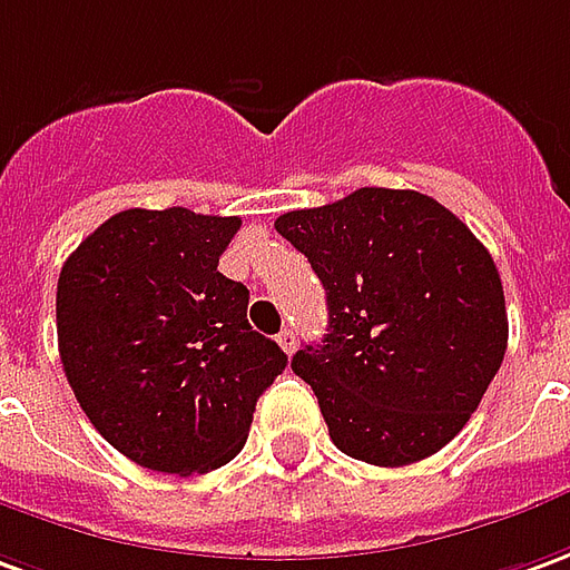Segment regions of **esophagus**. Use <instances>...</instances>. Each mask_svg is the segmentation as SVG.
I'll list each match as a JSON object with an SVG mask.
<instances>
[{
    "mask_svg": "<svg viewBox=\"0 0 570 570\" xmlns=\"http://www.w3.org/2000/svg\"><path fill=\"white\" fill-rule=\"evenodd\" d=\"M277 345H281L286 354H293L296 352V333H293L289 326H286V330H281V333H277Z\"/></svg>",
    "mask_w": 570,
    "mask_h": 570,
    "instance_id": "1",
    "label": "esophagus"
}]
</instances>
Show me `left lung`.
I'll use <instances>...</instances> for the list:
<instances>
[{
	"label": "left lung",
	"mask_w": 570,
	"mask_h": 570,
	"mask_svg": "<svg viewBox=\"0 0 570 570\" xmlns=\"http://www.w3.org/2000/svg\"><path fill=\"white\" fill-rule=\"evenodd\" d=\"M274 228L326 289L324 340L293 354V373L314 389L333 444L392 469L441 451L507 354L491 253L420 190L361 188Z\"/></svg>",
	"instance_id": "left-lung-1"
}]
</instances>
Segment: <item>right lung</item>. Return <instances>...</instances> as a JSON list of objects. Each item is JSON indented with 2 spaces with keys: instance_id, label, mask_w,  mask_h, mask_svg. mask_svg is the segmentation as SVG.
Here are the masks:
<instances>
[{
  "instance_id": "add662e5",
  "label": "right lung",
  "mask_w": 570,
  "mask_h": 570,
  "mask_svg": "<svg viewBox=\"0 0 570 570\" xmlns=\"http://www.w3.org/2000/svg\"><path fill=\"white\" fill-rule=\"evenodd\" d=\"M237 216L126 209L58 277V352L91 425L132 463L194 475L244 451L286 354L246 321L249 289L218 272Z\"/></svg>"
}]
</instances>
